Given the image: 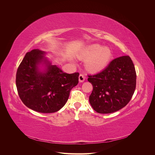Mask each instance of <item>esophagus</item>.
<instances>
[{
  "label": "esophagus",
  "mask_w": 155,
  "mask_h": 155,
  "mask_svg": "<svg viewBox=\"0 0 155 155\" xmlns=\"http://www.w3.org/2000/svg\"><path fill=\"white\" fill-rule=\"evenodd\" d=\"M78 78H79V81L80 82H83L84 81L85 78H86V77L83 74H80V75L78 77Z\"/></svg>",
  "instance_id": "34e87169"
}]
</instances>
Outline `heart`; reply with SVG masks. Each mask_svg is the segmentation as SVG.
<instances>
[{
    "label": "heart",
    "instance_id": "b5f03b06",
    "mask_svg": "<svg viewBox=\"0 0 155 155\" xmlns=\"http://www.w3.org/2000/svg\"><path fill=\"white\" fill-rule=\"evenodd\" d=\"M112 57V53L108 47H102L94 44L84 49L80 54V58L86 59L85 68L93 72L105 69Z\"/></svg>",
    "mask_w": 155,
    "mask_h": 155
}]
</instances>
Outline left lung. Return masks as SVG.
Segmentation results:
<instances>
[{"label": "left lung", "instance_id": "8db88e82", "mask_svg": "<svg viewBox=\"0 0 155 155\" xmlns=\"http://www.w3.org/2000/svg\"><path fill=\"white\" fill-rule=\"evenodd\" d=\"M87 76V81L93 87L90 102L99 114H110L121 109L135 91L136 72L129 56L117 58L101 72Z\"/></svg>", "mask_w": 155, "mask_h": 155}]
</instances>
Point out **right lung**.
<instances>
[{
    "instance_id": "right-lung-1",
    "label": "right lung",
    "mask_w": 155,
    "mask_h": 155,
    "mask_svg": "<svg viewBox=\"0 0 155 155\" xmlns=\"http://www.w3.org/2000/svg\"><path fill=\"white\" fill-rule=\"evenodd\" d=\"M34 49L28 52L19 64L16 75L19 96L23 104L34 111L49 114L59 110L68 101L70 92L78 83V72H63L43 55ZM40 63L46 68L41 71Z\"/></svg>"
}]
</instances>
